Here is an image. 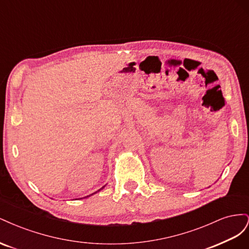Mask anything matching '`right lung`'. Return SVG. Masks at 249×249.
Listing matches in <instances>:
<instances>
[{
    "label": "right lung",
    "mask_w": 249,
    "mask_h": 249,
    "mask_svg": "<svg viewBox=\"0 0 249 249\" xmlns=\"http://www.w3.org/2000/svg\"><path fill=\"white\" fill-rule=\"evenodd\" d=\"M103 188H104V187H103ZM103 188H101V189H100L99 191H101V190L103 189ZM99 191H96V192H99ZM96 192H94V193H96ZM94 193H92V194H94ZM92 194H90V195H92ZM90 195H88V196H90ZM88 196H86V197H88Z\"/></svg>",
    "instance_id": "1"
}]
</instances>
